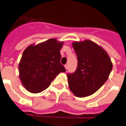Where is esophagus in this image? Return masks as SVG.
I'll use <instances>...</instances> for the list:
<instances>
[{
	"label": "esophagus",
	"mask_w": 126,
	"mask_h": 126,
	"mask_svg": "<svg viewBox=\"0 0 126 126\" xmlns=\"http://www.w3.org/2000/svg\"><path fill=\"white\" fill-rule=\"evenodd\" d=\"M64 67H65V68H66V70H68V64H66L65 66H64Z\"/></svg>",
	"instance_id": "obj_1"
}]
</instances>
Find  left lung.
<instances>
[{
	"label": "left lung",
	"mask_w": 126,
	"mask_h": 126,
	"mask_svg": "<svg viewBox=\"0 0 126 126\" xmlns=\"http://www.w3.org/2000/svg\"><path fill=\"white\" fill-rule=\"evenodd\" d=\"M72 45L78 66L74 73L67 74L69 87L78 97L89 96L107 81L112 64L105 50L91 41L74 42Z\"/></svg>",
	"instance_id": "obj_1"
}]
</instances>
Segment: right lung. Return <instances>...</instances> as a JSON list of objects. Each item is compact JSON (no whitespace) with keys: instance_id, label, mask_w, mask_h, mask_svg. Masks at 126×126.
<instances>
[{"instance_id":"add662e5","label":"right lung","mask_w":126,"mask_h":126,"mask_svg":"<svg viewBox=\"0 0 126 126\" xmlns=\"http://www.w3.org/2000/svg\"><path fill=\"white\" fill-rule=\"evenodd\" d=\"M63 43L50 39L37 45L29 46L19 64V78L30 92L38 93L48 87L60 72L66 69L60 63Z\"/></svg>"}]
</instances>
